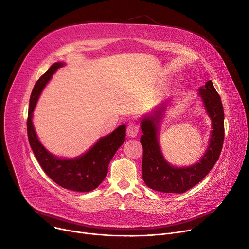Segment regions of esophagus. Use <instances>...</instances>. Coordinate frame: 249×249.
Segmentation results:
<instances>
[{
    "mask_svg": "<svg viewBox=\"0 0 249 249\" xmlns=\"http://www.w3.org/2000/svg\"><path fill=\"white\" fill-rule=\"evenodd\" d=\"M139 133V128L138 125L135 122H131L129 123V125L127 126V135L130 138H135Z\"/></svg>",
    "mask_w": 249,
    "mask_h": 249,
    "instance_id": "34e87169",
    "label": "esophagus"
}]
</instances>
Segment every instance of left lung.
<instances>
[{"label":"left lung","mask_w":249,"mask_h":249,"mask_svg":"<svg viewBox=\"0 0 249 249\" xmlns=\"http://www.w3.org/2000/svg\"><path fill=\"white\" fill-rule=\"evenodd\" d=\"M201 103L211 119L209 143L204 155L195 163L188 166H175L162 155L160 145V128L165 111L171 105V99H165L141 118L140 127L143 135V179L148 187L164 193H183L198 184L215 165L223 148L225 128L224 108L221 97L212 81L198 89Z\"/></svg>","instance_id":"8db88e82"}]
</instances>
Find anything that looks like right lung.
<instances>
[{"instance_id": "add662e5", "label": "right lung", "mask_w": 249, "mask_h": 249, "mask_svg": "<svg viewBox=\"0 0 249 249\" xmlns=\"http://www.w3.org/2000/svg\"><path fill=\"white\" fill-rule=\"evenodd\" d=\"M64 66H66L65 62L54 63L32 89L27 118L28 141L39 164L54 182L72 191L89 192L95 189L107 174L111 159L125 142L126 125L122 124L110 134L99 138L86 153L76 158H59L50 153L41 144L35 132L32 123L33 111L42 90L52 76L59 68Z\"/></svg>"}]
</instances>
